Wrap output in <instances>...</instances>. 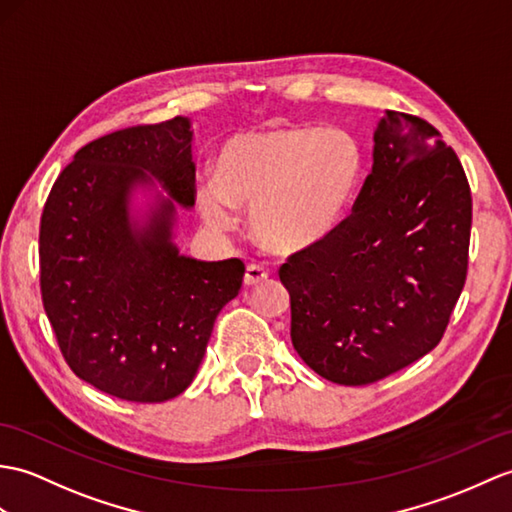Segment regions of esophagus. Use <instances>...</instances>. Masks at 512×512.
<instances>
[{
    "mask_svg": "<svg viewBox=\"0 0 512 512\" xmlns=\"http://www.w3.org/2000/svg\"><path fill=\"white\" fill-rule=\"evenodd\" d=\"M268 275H270V272L261 264H251V266L246 268L244 283L246 285H259V283H264L268 279Z\"/></svg>",
    "mask_w": 512,
    "mask_h": 512,
    "instance_id": "esophagus-1",
    "label": "esophagus"
}]
</instances>
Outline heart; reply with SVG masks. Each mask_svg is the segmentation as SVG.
Masks as SVG:
<instances>
[{"mask_svg": "<svg viewBox=\"0 0 512 512\" xmlns=\"http://www.w3.org/2000/svg\"><path fill=\"white\" fill-rule=\"evenodd\" d=\"M362 174L364 152L347 130L272 126L222 146L216 181L200 185L198 202L220 229L233 227L235 207L251 209L255 237L268 251L296 253L340 227Z\"/></svg>", "mask_w": 512, "mask_h": 512, "instance_id": "1", "label": "heart"}]
</instances>
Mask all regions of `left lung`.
<instances>
[{
  "mask_svg": "<svg viewBox=\"0 0 512 512\" xmlns=\"http://www.w3.org/2000/svg\"><path fill=\"white\" fill-rule=\"evenodd\" d=\"M351 211L327 240L290 255L279 279L303 362L364 386L441 342L467 279L471 187L430 122L388 111Z\"/></svg>",
  "mask_w": 512,
  "mask_h": 512,
  "instance_id": "8db88e82",
  "label": "left lung"
}]
</instances>
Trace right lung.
I'll list each match as a JSON object with an SVG mask.
<instances>
[{"instance_id":"1","label":"right lung","mask_w":512,"mask_h":512,"mask_svg":"<svg viewBox=\"0 0 512 512\" xmlns=\"http://www.w3.org/2000/svg\"><path fill=\"white\" fill-rule=\"evenodd\" d=\"M146 172L194 205L185 117L115 130L74 154L45 200L39 266L45 314L71 371L117 399L159 403L192 384L246 268L178 255L170 200L144 231L130 227L128 196L148 183Z\"/></svg>"}]
</instances>
